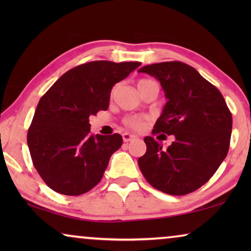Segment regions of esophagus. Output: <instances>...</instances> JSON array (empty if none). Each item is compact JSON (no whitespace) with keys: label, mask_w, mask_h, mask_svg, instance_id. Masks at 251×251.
<instances>
[{"label":"esophagus","mask_w":251,"mask_h":251,"mask_svg":"<svg viewBox=\"0 0 251 251\" xmlns=\"http://www.w3.org/2000/svg\"><path fill=\"white\" fill-rule=\"evenodd\" d=\"M122 138H123V142L125 143H128V142H131V140L136 139L137 137L135 135H131V133H128V132H125L122 135Z\"/></svg>","instance_id":"34e87169"}]
</instances>
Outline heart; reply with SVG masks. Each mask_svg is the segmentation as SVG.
Here are the masks:
<instances>
[{"instance_id": "heart-1", "label": "heart", "mask_w": 251, "mask_h": 251, "mask_svg": "<svg viewBox=\"0 0 251 251\" xmlns=\"http://www.w3.org/2000/svg\"><path fill=\"white\" fill-rule=\"evenodd\" d=\"M147 82H150V80H145V78H143V80L138 81V84H137V85H142L144 83H147ZM126 125L131 126V128L138 129L143 125V120L139 119V118H128L126 120Z\"/></svg>"}]
</instances>
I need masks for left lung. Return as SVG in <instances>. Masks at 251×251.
Wrapping results in <instances>:
<instances>
[{
  "label": "left lung",
  "mask_w": 251,
  "mask_h": 251,
  "mask_svg": "<svg viewBox=\"0 0 251 251\" xmlns=\"http://www.w3.org/2000/svg\"><path fill=\"white\" fill-rule=\"evenodd\" d=\"M160 81L166 98L153 135H174L167 150L145 137L146 153L138 159L146 180L163 193L185 195L204 185L227 155L232 114L221 91L199 72L180 61L144 66Z\"/></svg>",
  "instance_id": "8db88e82"
}]
</instances>
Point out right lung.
<instances>
[{
  "label": "right lung",
  "instance_id": "1",
  "mask_svg": "<svg viewBox=\"0 0 251 251\" xmlns=\"http://www.w3.org/2000/svg\"><path fill=\"white\" fill-rule=\"evenodd\" d=\"M140 65L107 60L78 65L40 99L27 144L34 167L51 190L81 195L100 181L123 139L119 133L91 135L89 118L108 108L113 85Z\"/></svg>",
  "mask_w": 251,
  "mask_h": 251
}]
</instances>
